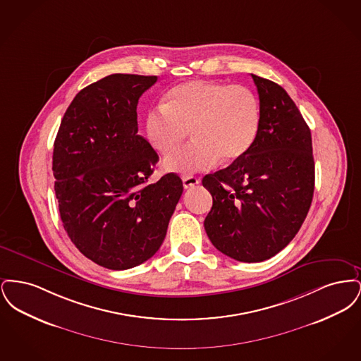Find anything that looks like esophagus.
I'll return each mask as SVG.
<instances>
[{"label":"esophagus","instance_id":"esophagus-1","mask_svg":"<svg viewBox=\"0 0 361 361\" xmlns=\"http://www.w3.org/2000/svg\"><path fill=\"white\" fill-rule=\"evenodd\" d=\"M197 184H199V178L195 177V176L189 174V176H184L183 177V185H184L185 189L193 188Z\"/></svg>","mask_w":361,"mask_h":361}]
</instances>
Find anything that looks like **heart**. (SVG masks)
Returning a JSON list of instances; mask_svg holds the SVG:
<instances>
[{"mask_svg": "<svg viewBox=\"0 0 361 361\" xmlns=\"http://www.w3.org/2000/svg\"><path fill=\"white\" fill-rule=\"evenodd\" d=\"M259 104L240 85L195 80L174 86L146 115V135L161 154L177 150L192 128L193 142L165 159V169L190 173L238 161L253 146Z\"/></svg>", "mask_w": 361, "mask_h": 361, "instance_id": "1", "label": "heart"}]
</instances>
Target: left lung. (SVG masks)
I'll return each mask as SVG.
<instances>
[{
	"mask_svg": "<svg viewBox=\"0 0 361 361\" xmlns=\"http://www.w3.org/2000/svg\"><path fill=\"white\" fill-rule=\"evenodd\" d=\"M259 99V127L250 150L222 171L203 177L212 196L207 235L226 256L242 262L274 257L296 235L314 195L309 126L288 93L252 74Z\"/></svg>",
	"mask_w": 361,
	"mask_h": 361,
	"instance_id": "obj_1",
	"label": "left lung"
}]
</instances>
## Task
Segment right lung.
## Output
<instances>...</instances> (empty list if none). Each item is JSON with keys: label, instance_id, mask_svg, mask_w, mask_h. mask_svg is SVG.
Masks as SVG:
<instances>
[{"label": "right lung", "instance_id": "add662e5", "mask_svg": "<svg viewBox=\"0 0 361 361\" xmlns=\"http://www.w3.org/2000/svg\"><path fill=\"white\" fill-rule=\"evenodd\" d=\"M155 82V75L111 74L86 86L54 142L63 227L85 257L114 271L154 256L183 193L176 173L147 183L158 154L137 135V105Z\"/></svg>", "mask_w": 361, "mask_h": 361}]
</instances>
